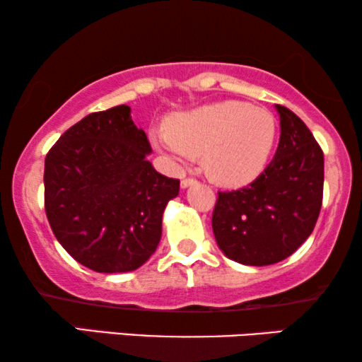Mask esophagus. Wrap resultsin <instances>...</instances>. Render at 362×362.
I'll return each mask as SVG.
<instances>
[{
	"label": "esophagus",
	"mask_w": 362,
	"mask_h": 362,
	"mask_svg": "<svg viewBox=\"0 0 362 362\" xmlns=\"http://www.w3.org/2000/svg\"><path fill=\"white\" fill-rule=\"evenodd\" d=\"M192 185H196V180H192V177H185V180L181 181V187L182 189H186V187H189Z\"/></svg>",
	"instance_id": "esophagus-1"
}]
</instances>
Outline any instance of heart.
<instances>
[{
	"label": "heart",
	"instance_id": "b5f03b06",
	"mask_svg": "<svg viewBox=\"0 0 362 362\" xmlns=\"http://www.w3.org/2000/svg\"><path fill=\"white\" fill-rule=\"evenodd\" d=\"M276 133V120L267 108L226 100L175 115L168 128L151 133V140L177 163L202 155L212 181L239 187L264 173L275 150Z\"/></svg>",
	"mask_w": 362,
	"mask_h": 362
}]
</instances>
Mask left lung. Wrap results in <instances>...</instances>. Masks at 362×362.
I'll return each mask as SVG.
<instances>
[{"label":"left lung","instance_id":"1","mask_svg":"<svg viewBox=\"0 0 362 362\" xmlns=\"http://www.w3.org/2000/svg\"><path fill=\"white\" fill-rule=\"evenodd\" d=\"M275 108V158L249 186L219 192L212 212L217 245L244 265H272L293 254L313 232L323 201V151L300 117Z\"/></svg>","mask_w":362,"mask_h":362}]
</instances>
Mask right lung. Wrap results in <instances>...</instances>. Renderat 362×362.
<instances>
[{"label":"right lung","instance_id":"add662e5","mask_svg":"<svg viewBox=\"0 0 362 362\" xmlns=\"http://www.w3.org/2000/svg\"><path fill=\"white\" fill-rule=\"evenodd\" d=\"M118 105L82 118L44 163V207L69 255L100 274L141 267L161 239L163 212L180 180L158 173L146 133Z\"/></svg>","mask_w":362,"mask_h":362}]
</instances>
